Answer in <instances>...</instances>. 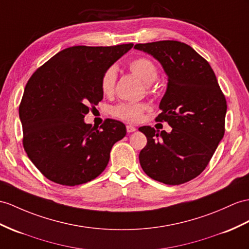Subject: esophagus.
I'll use <instances>...</instances> for the list:
<instances>
[{
	"label": "esophagus",
	"instance_id": "obj_1",
	"mask_svg": "<svg viewBox=\"0 0 249 249\" xmlns=\"http://www.w3.org/2000/svg\"><path fill=\"white\" fill-rule=\"evenodd\" d=\"M135 131H136L135 126H133V125H131V124L126 125V132H128V133H132V132H135Z\"/></svg>",
	"mask_w": 249,
	"mask_h": 249
}]
</instances>
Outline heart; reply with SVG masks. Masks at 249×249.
<instances>
[{"label": "heart", "mask_w": 249, "mask_h": 249, "mask_svg": "<svg viewBox=\"0 0 249 249\" xmlns=\"http://www.w3.org/2000/svg\"><path fill=\"white\" fill-rule=\"evenodd\" d=\"M129 69L145 84H152L159 77V71L156 65L150 59L139 57L129 63ZM117 80V69L116 66H110L102 75L101 78V92L105 95H112L115 89V84ZM149 105L134 104V102H124L112 108V114L120 119H124L131 123H137L142 119L143 112L149 110Z\"/></svg>", "instance_id": "b5f03b06"}]
</instances>
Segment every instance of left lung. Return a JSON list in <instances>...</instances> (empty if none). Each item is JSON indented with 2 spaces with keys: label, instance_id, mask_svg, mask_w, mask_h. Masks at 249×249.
Instances as JSON below:
<instances>
[{
  "label": "left lung",
  "instance_id": "1",
  "mask_svg": "<svg viewBox=\"0 0 249 249\" xmlns=\"http://www.w3.org/2000/svg\"><path fill=\"white\" fill-rule=\"evenodd\" d=\"M151 54L168 77L157 121L172 131L149 125L138 130L147 137L139 153L144 173L166 185H180L201 174L225 133L227 105L214 71L193 48L178 41L136 44Z\"/></svg>",
  "mask_w": 249,
  "mask_h": 249
}]
</instances>
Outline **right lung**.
<instances>
[{"instance_id":"1","label":"right lung","mask_w":249,"mask_h":249,"mask_svg":"<svg viewBox=\"0 0 249 249\" xmlns=\"http://www.w3.org/2000/svg\"><path fill=\"white\" fill-rule=\"evenodd\" d=\"M133 47L72 46L54 54L28 80L19 107L24 150L46 178L86 184L104 172L125 125L115 119L84 123L89 106L104 98V72Z\"/></svg>"}]
</instances>
